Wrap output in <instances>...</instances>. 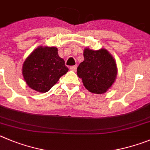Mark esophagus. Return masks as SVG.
<instances>
[{"label": "esophagus", "instance_id": "34e87169", "mask_svg": "<svg viewBox=\"0 0 150 150\" xmlns=\"http://www.w3.org/2000/svg\"><path fill=\"white\" fill-rule=\"evenodd\" d=\"M69 69L72 70V71H76L77 67H76V66H72V67H70Z\"/></svg>", "mask_w": 150, "mask_h": 150}]
</instances>
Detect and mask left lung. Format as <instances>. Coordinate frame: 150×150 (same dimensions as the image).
<instances>
[{"mask_svg": "<svg viewBox=\"0 0 150 150\" xmlns=\"http://www.w3.org/2000/svg\"><path fill=\"white\" fill-rule=\"evenodd\" d=\"M83 57L84 60L77 69V75L87 90L93 93H105L117 78L115 60L105 48L96 51L85 48Z\"/></svg>", "mask_w": 150, "mask_h": 150, "instance_id": "obj_1", "label": "left lung"}]
</instances>
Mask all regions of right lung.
I'll list each match as a JSON object with an SVG mask.
<instances>
[{
	"label": "right lung",
	"mask_w": 150,
	"mask_h": 150,
	"mask_svg": "<svg viewBox=\"0 0 150 150\" xmlns=\"http://www.w3.org/2000/svg\"><path fill=\"white\" fill-rule=\"evenodd\" d=\"M68 70L56 47L39 46L24 62L22 74L30 88L46 93Z\"/></svg>",
	"instance_id": "1"
}]
</instances>
